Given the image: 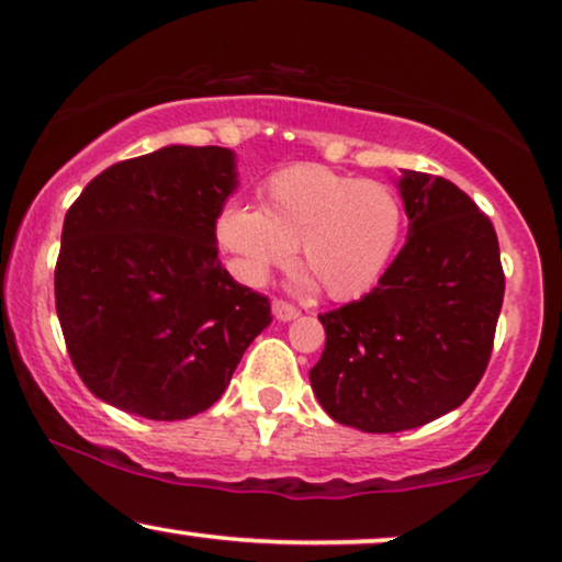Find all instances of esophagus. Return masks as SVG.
I'll return each instance as SVG.
<instances>
[{"label":"esophagus","mask_w":562,"mask_h":562,"mask_svg":"<svg viewBox=\"0 0 562 562\" xmlns=\"http://www.w3.org/2000/svg\"><path fill=\"white\" fill-rule=\"evenodd\" d=\"M272 314L277 322H293V319H299L301 311L288 301H272Z\"/></svg>","instance_id":"34e87169"}]
</instances>
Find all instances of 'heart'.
I'll use <instances>...</instances> for the list:
<instances>
[{
	"mask_svg": "<svg viewBox=\"0 0 562 562\" xmlns=\"http://www.w3.org/2000/svg\"><path fill=\"white\" fill-rule=\"evenodd\" d=\"M261 209L225 204L214 220L216 246L246 285L293 259L299 246L308 282L333 301H353L380 282L403 229V204L390 186L293 165L259 188Z\"/></svg>",
	"mask_w": 562,
	"mask_h": 562,
	"instance_id": "heart-1",
	"label": "heart"
}]
</instances>
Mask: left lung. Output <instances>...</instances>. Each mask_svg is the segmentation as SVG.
Segmentation results:
<instances>
[{"mask_svg": "<svg viewBox=\"0 0 562 562\" xmlns=\"http://www.w3.org/2000/svg\"><path fill=\"white\" fill-rule=\"evenodd\" d=\"M408 238L380 285L322 314L327 346L308 371L342 427L416 429L450 414L490 363L505 274L490 216L450 180L403 170Z\"/></svg>", "mask_w": 562, "mask_h": 562, "instance_id": "obj_1", "label": "left lung"}]
</instances>
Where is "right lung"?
<instances>
[{
  "mask_svg": "<svg viewBox=\"0 0 562 562\" xmlns=\"http://www.w3.org/2000/svg\"><path fill=\"white\" fill-rule=\"evenodd\" d=\"M235 151L165 146L97 175L65 214L54 301L86 387L154 422L220 401L269 301L216 259Z\"/></svg>",
  "mask_w": 562,
  "mask_h": 562,
  "instance_id": "right-lung-1",
  "label": "right lung"
}]
</instances>
